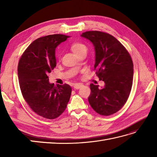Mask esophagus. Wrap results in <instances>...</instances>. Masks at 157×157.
<instances>
[{"label": "esophagus", "mask_w": 157, "mask_h": 157, "mask_svg": "<svg viewBox=\"0 0 157 157\" xmlns=\"http://www.w3.org/2000/svg\"><path fill=\"white\" fill-rule=\"evenodd\" d=\"M83 86V84H75L74 85H73V88H74V89H79L81 88Z\"/></svg>", "instance_id": "34e87169"}]
</instances>
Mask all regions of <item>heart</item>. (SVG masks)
I'll return each instance as SVG.
<instances>
[{
	"mask_svg": "<svg viewBox=\"0 0 157 157\" xmlns=\"http://www.w3.org/2000/svg\"><path fill=\"white\" fill-rule=\"evenodd\" d=\"M70 47H71V51L74 52L76 55L82 51L86 50V46L84 44H82V43L79 42H75L72 43Z\"/></svg>",
	"mask_w": 157,
	"mask_h": 157,
	"instance_id": "heart-1",
	"label": "heart"
}]
</instances>
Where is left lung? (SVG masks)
Wrapping results in <instances>:
<instances>
[{"mask_svg": "<svg viewBox=\"0 0 157 157\" xmlns=\"http://www.w3.org/2000/svg\"><path fill=\"white\" fill-rule=\"evenodd\" d=\"M95 49L96 75L105 82L102 88L91 84L88 102L98 114L108 116L121 109L128 99L134 76V65L128 51L114 36L99 31L82 33Z\"/></svg>", "mask_w": 157, "mask_h": 157, "instance_id": "left-lung-1", "label": "left lung"}]
</instances>
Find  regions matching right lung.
<instances>
[{
  "label": "right lung",
  "mask_w": 157,
  "mask_h": 157,
  "mask_svg": "<svg viewBox=\"0 0 157 157\" xmlns=\"http://www.w3.org/2000/svg\"><path fill=\"white\" fill-rule=\"evenodd\" d=\"M67 38L63 34H53L36 39L19 61L18 78L23 97L33 111L46 119L61 115L71 96V86H55L49 82L48 77L56 65L55 48Z\"/></svg>",
  "instance_id": "right-lung-1"
}]
</instances>
